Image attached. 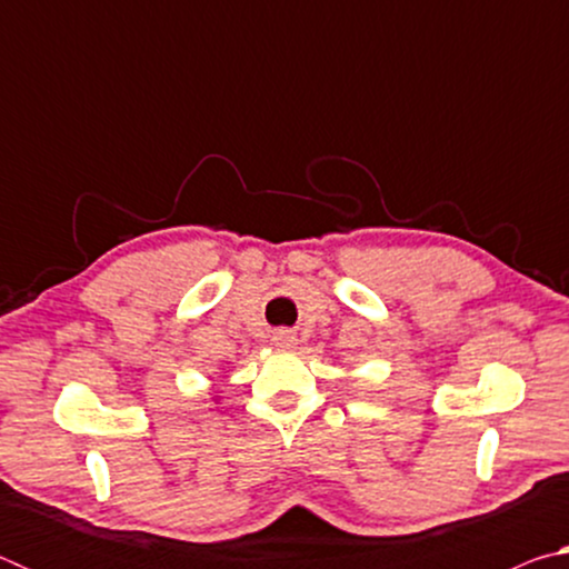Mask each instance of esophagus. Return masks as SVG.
Here are the masks:
<instances>
[{"instance_id":"1","label":"esophagus","mask_w":569,"mask_h":569,"mask_svg":"<svg viewBox=\"0 0 569 569\" xmlns=\"http://www.w3.org/2000/svg\"><path fill=\"white\" fill-rule=\"evenodd\" d=\"M273 346H278V349H293V346H296V336H293L291 331H286V329L276 331V333H273Z\"/></svg>"}]
</instances>
